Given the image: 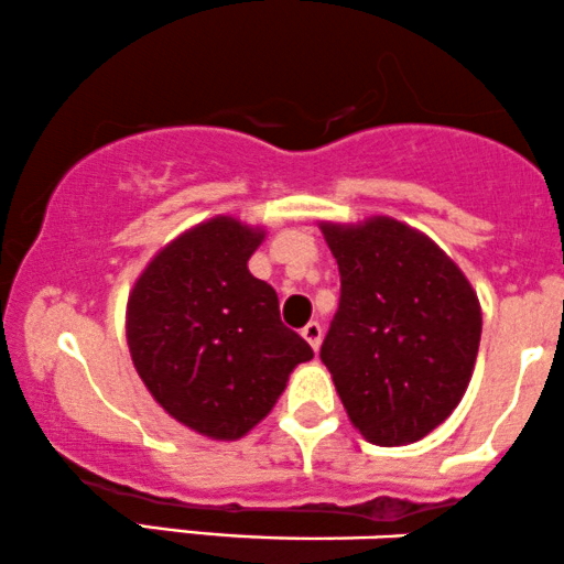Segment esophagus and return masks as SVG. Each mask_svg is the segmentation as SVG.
I'll list each match as a JSON object with an SVG mask.
<instances>
[{
  "label": "esophagus",
  "mask_w": 564,
  "mask_h": 564,
  "mask_svg": "<svg viewBox=\"0 0 564 564\" xmlns=\"http://www.w3.org/2000/svg\"><path fill=\"white\" fill-rule=\"evenodd\" d=\"M301 335L306 337V343L314 350H319V346H322V324L319 322H308L306 327L301 329Z\"/></svg>",
  "instance_id": "1"
}]
</instances>
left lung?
I'll return each mask as SVG.
<instances>
[{
  "label": "left lung",
  "mask_w": 564,
  "mask_h": 564,
  "mask_svg": "<svg viewBox=\"0 0 564 564\" xmlns=\"http://www.w3.org/2000/svg\"><path fill=\"white\" fill-rule=\"evenodd\" d=\"M340 269L322 361L354 427L406 446L446 422L478 359L480 301L462 269L409 224H319Z\"/></svg>",
  "instance_id": "obj_1"
}]
</instances>
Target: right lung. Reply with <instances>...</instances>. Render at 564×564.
I'll use <instances>...</instances> for the list:
<instances>
[{"mask_svg": "<svg viewBox=\"0 0 564 564\" xmlns=\"http://www.w3.org/2000/svg\"><path fill=\"white\" fill-rule=\"evenodd\" d=\"M267 237L214 216L171 240L126 303V340L152 399L214 441L248 435L274 409L297 364L314 359L280 319L274 288L248 271Z\"/></svg>", "mask_w": 564, "mask_h": 564, "instance_id": "obj_1", "label": "right lung"}]
</instances>
